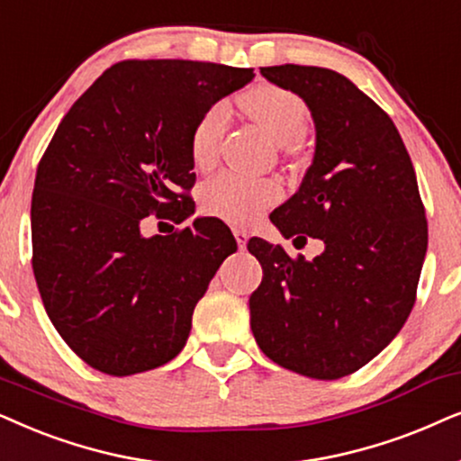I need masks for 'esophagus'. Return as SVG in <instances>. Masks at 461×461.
Segmentation results:
<instances>
[{
	"instance_id": "34e87169",
	"label": "esophagus",
	"mask_w": 461,
	"mask_h": 461,
	"mask_svg": "<svg viewBox=\"0 0 461 461\" xmlns=\"http://www.w3.org/2000/svg\"><path fill=\"white\" fill-rule=\"evenodd\" d=\"M234 236H236V242H238V247H240V249L247 247V240H249V231L244 230V227H234Z\"/></svg>"
}]
</instances>
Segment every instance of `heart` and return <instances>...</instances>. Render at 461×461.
Here are the masks:
<instances>
[{"mask_svg":"<svg viewBox=\"0 0 461 461\" xmlns=\"http://www.w3.org/2000/svg\"><path fill=\"white\" fill-rule=\"evenodd\" d=\"M244 109L278 143L291 147L308 126V107L294 92L272 84L255 86L244 95ZM230 109L214 103L200 115L189 134V156L195 168H211L221 139L227 131ZM282 189L274 179H253L238 173H221L200 189L202 211L234 225H249L280 200Z\"/></svg>","mask_w":461,"mask_h":461,"instance_id":"b5f03b06","label":"heart"}]
</instances>
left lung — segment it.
Segmentation results:
<instances>
[{"label": "left lung", "mask_w": 461, "mask_h": 461, "mask_svg": "<svg viewBox=\"0 0 461 461\" xmlns=\"http://www.w3.org/2000/svg\"><path fill=\"white\" fill-rule=\"evenodd\" d=\"M261 76L302 96L316 126L312 167L269 219L285 238H318L324 250L291 259L280 244L250 238L263 267L250 329L276 365L339 379L407 322L428 249L426 211L394 122L346 76L303 65L261 67Z\"/></svg>", "instance_id": "obj_1"}]
</instances>
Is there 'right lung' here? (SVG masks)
I'll return each instance as SVG.
<instances>
[{
    "label": "right lung",
    "instance_id": "1",
    "mask_svg": "<svg viewBox=\"0 0 461 461\" xmlns=\"http://www.w3.org/2000/svg\"><path fill=\"white\" fill-rule=\"evenodd\" d=\"M253 77L198 60H122L54 132L31 200L33 274L54 329L92 369L134 375L185 346L195 303L236 240L219 219L151 238L140 221L194 212L192 128Z\"/></svg>",
    "mask_w": 461,
    "mask_h": 461
}]
</instances>
